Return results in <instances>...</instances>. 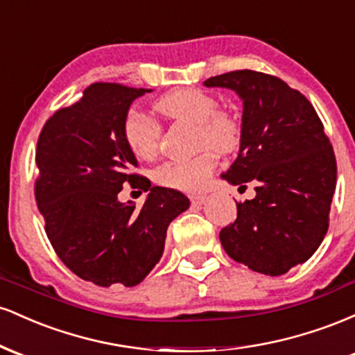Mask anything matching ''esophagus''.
I'll return each instance as SVG.
<instances>
[{
    "mask_svg": "<svg viewBox=\"0 0 355 355\" xmlns=\"http://www.w3.org/2000/svg\"><path fill=\"white\" fill-rule=\"evenodd\" d=\"M190 200L193 203H197V205H202V203H205V200H207V195L193 193V195H190Z\"/></svg>",
    "mask_w": 355,
    "mask_h": 355,
    "instance_id": "obj_1",
    "label": "esophagus"
}]
</instances>
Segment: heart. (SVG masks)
Returning <instances> with one entry per match:
<instances>
[{"label":"heart","instance_id":"obj_1","mask_svg":"<svg viewBox=\"0 0 355 355\" xmlns=\"http://www.w3.org/2000/svg\"><path fill=\"white\" fill-rule=\"evenodd\" d=\"M214 96L202 89L180 88L165 93L155 101V110L173 121L195 126V145L200 152L183 160L165 162L153 172L162 187L183 191H198L205 187L217 165L218 153H230L240 144L239 120L225 110H218ZM162 128L152 118L138 112L128 113L123 121V138L138 160H152L160 146Z\"/></svg>","mask_w":355,"mask_h":355}]
</instances>
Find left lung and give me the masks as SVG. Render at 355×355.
Wrapping results in <instances>:
<instances>
[{
	"instance_id": "obj_1",
	"label": "left lung",
	"mask_w": 355,
	"mask_h": 355,
	"mask_svg": "<svg viewBox=\"0 0 355 355\" xmlns=\"http://www.w3.org/2000/svg\"><path fill=\"white\" fill-rule=\"evenodd\" d=\"M203 85L242 98L239 157L222 178L240 189L257 185L220 242L235 262L282 275L311 259L327 234L337 182L331 141L311 101L277 76L237 70Z\"/></svg>"
}]
</instances>
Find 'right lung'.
<instances>
[{
  "label": "right lung",
  "instance_id": "obj_1",
  "mask_svg": "<svg viewBox=\"0 0 355 355\" xmlns=\"http://www.w3.org/2000/svg\"><path fill=\"white\" fill-rule=\"evenodd\" d=\"M152 89L93 83L81 100L48 118L36 146L35 197L56 255L100 287L140 284L157 266L166 229L190 207L182 191L152 187L123 138L130 105ZM148 191L140 209L117 193Z\"/></svg>",
  "mask_w": 355,
  "mask_h": 355
}]
</instances>
